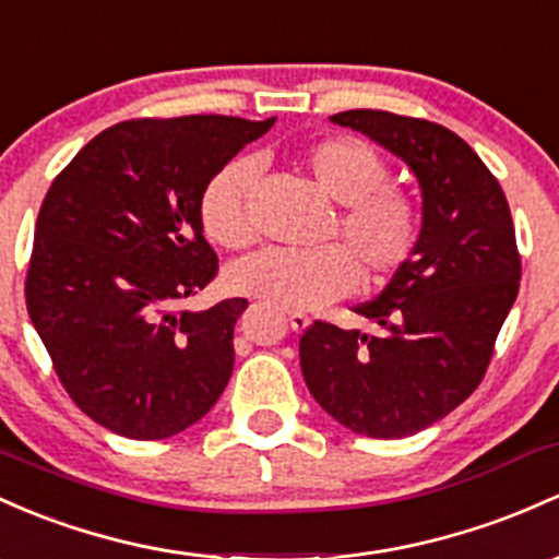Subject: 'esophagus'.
<instances>
[{
    "label": "esophagus",
    "mask_w": 559,
    "mask_h": 559,
    "mask_svg": "<svg viewBox=\"0 0 559 559\" xmlns=\"http://www.w3.org/2000/svg\"><path fill=\"white\" fill-rule=\"evenodd\" d=\"M287 320H290V328L296 330V333H301V330H306L311 325V320L306 314H301V311H290V314H287Z\"/></svg>",
    "instance_id": "34e87169"
}]
</instances>
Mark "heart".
I'll use <instances>...</instances> for the list:
<instances>
[{
    "label": "heart",
    "instance_id": "b5f03b06",
    "mask_svg": "<svg viewBox=\"0 0 559 559\" xmlns=\"http://www.w3.org/2000/svg\"><path fill=\"white\" fill-rule=\"evenodd\" d=\"M306 170L341 213L333 234L344 248L322 250H258L229 269L226 282L234 293L285 311H309L349 296L359 270L383 280L400 272L421 237L416 202L389 186V167L370 143L335 135L314 143L304 157ZM255 162L239 157L226 162L205 183L200 197L202 229L213 242L237 250L253 239L248 194Z\"/></svg>",
    "mask_w": 559,
    "mask_h": 559
}]
</instances>
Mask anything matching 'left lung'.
I'll return each mask as SVG.
<instances>
[{"mask_svg":"<svg viewBox=\"0 0 559 559\" xmlns=\"http://www.w3.org/2000/svg\"><path fill=\"white\" fill-rule=\"evenodd\" d=\"M411 167L421 237L411 261L368 304L376 333L317 320L301 335L311 397L357 435L400 440L445 418L483 381L520 290L507 197L464 138L426 119L354 109L330 117Z\"/></svg>","mask_w":559,"mask_h":559,"instance_id":"left-lung-1","label":"left lung"}]
</instances>
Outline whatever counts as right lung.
Here are the masks:
<instances>
[{
  "instance_id": "right-lung-1",
  "label": "right lung",
  "mask_w": 559,
  "mask_h": 559,
  "mask_svg": "<svg viewBox=\"0 0 559 559\" xmlns=\"http://www.w3.org/2000/svg\"><path fill=\"white\" fill-rule=\"evenodd\" d=\"M272 124L221 114L130 119L95 135L47 191L28 317L69 397L114 435L165 440L224 394L248 301L176 304L218 272L202 189Z\"/></svg>"
}]
</instances>
